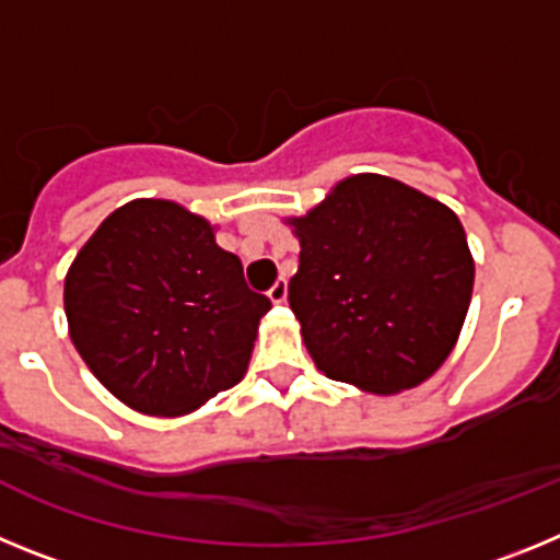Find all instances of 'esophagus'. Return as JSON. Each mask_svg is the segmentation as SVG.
<instances>
[{
	"label": "esophagus",
	"instance_id": "obj_1",
	"mask_svg": "<svg viewBox=\"0 0 560 560\" xmlns=\"http://www.w3.org/2000/svg\"><path fill=\"white\" fill-rule=\"evenodd\" d=\"M285 296H289V283H285V277H280V280L269 289V300L275 305H283Z\"/></svg>",
	"mask_w": 560,
	"mask_h": 560
}]
</instances>
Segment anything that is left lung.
I'll return each instance as SVG.
<instances>
[{
	"label": "left lung",
	"mask_w": 560,
	"mask_h": 560,
	"mask_svg": "<svg viewBox=\"0 0 560 560\" xmlns=\"http://www.w3.org/2000/svg\"><path fill=\"white\" fill-rule=\"evenodd\" d=\"M283 221L300 241L289 303L319 373L395 395L443 368L474 291L457 212L398 179L355 173Z\"/></svg>",
	"instance_id": "1"
}]
</instances>
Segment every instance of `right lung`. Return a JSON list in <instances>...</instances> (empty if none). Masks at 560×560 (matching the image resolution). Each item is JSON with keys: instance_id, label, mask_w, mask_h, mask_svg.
Wrapping results in <instances>:
<instances>
[{"instance_id": "right-lung-1", "label": "right lung", "mask_w": 560, "mask_h": 560, "mask_svg": "<svg viewBox=\"0 0 560 560\" xmlns=\"http://www.w3.org/2000/svg\"><path fill=\"white\" fill-rule=\"evenodd\" d=\"M269 296L215 226L167 199H133L92 232L63 280L69 339L128 409L179 418L235 387Z\"/></svg>"}]
</instances>
